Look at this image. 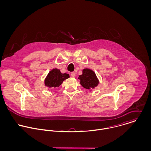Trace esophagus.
<instances>
[{
  "label": "esophagus",
  "instance_id": "34e87169",
  "mask_svg": "<svg viewBox=\"0 0 151 151\" xmlns=\"http://www.w3.org/2000/svg\"><path fill=\"white\" fill-rule=\"evenodd\" d=\"M70 75H71V76H72V78H75V77H76V74H75V73H74V72H72V73H70Z\"/></svg>",
  "mask_w": 151,
  "mask_h": 151
}]
</instances>
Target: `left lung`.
<instances>
[{
	"label": "left lung",
	"mask_w": 151,
	"mask_h": 151,
	"mask_svg": "<svg viewBox=\"0 0 151 151\" xmlns=\"http://www.w3.org/2000/svg\"><path fill=\"white\" fill-rule=\"evenodd\" d=\"M80 83L86 89L91 91L99 85V81L95 72L90 69H84L82 70V74L79 76Z\"/></svg>",
	"instance_id": "left-lung-1"
}]
</instances>
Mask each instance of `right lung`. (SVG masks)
<instances>
[{
  "mask_svg": "<svg viewBox=\"0 0 151 151\" xmlns=\"http://www.w3.org/2000/svg\"><path fill=\"white\" fill-rule=\"evenodd\" d=\"M69 77V74L62 73L59 69H53L47 75L44 81L45 85L49 88L58 87L64 80Z\"/></svg>",
  "mask_w": 151,
  "mask_h": 151,
  "instance_id": "obj_1",
  "label": "right lung"
}]
</instances>
